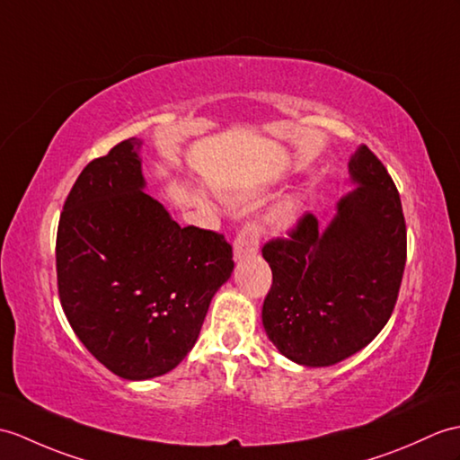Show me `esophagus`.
I'll use <instances>...</instances> for the list:
<instances>
[{"label":"esophagus","mask_w":460,"mask_h":460,"mask_svg":"<svg viewBox=\"0 0 460 460\" xmlns=\"http://www.w3.org/2000/svg\"><path fill=\"white\" fill-rule=\"evenodd\" d=\"M261 234H262L261 223H256L252 219L244 223L237 234V239H234V244H233L234 261H243V259H247V256H252L259 252Z\"/></svg>","instance_id":"34e87169"}]
</instances>
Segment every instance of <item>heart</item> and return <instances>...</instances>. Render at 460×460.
Segmentation results:
<instances>
[{"mask_svg":"<svg viewBox=\"0 0 460 460\" xmlns=\"http://www.w3.org/2000/svg\"><path fill=\"white\" fill-rule=\"evenodd\" d=\"M292 216H294V204L288 201V204H282L279 209L272 213V219L279 221V223H286Z\"/></svg>","mask_w":460,"mask_h":460,"instance_id":"1","label":"heart"}]
</instances>
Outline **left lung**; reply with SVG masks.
I'll return each mask as SVG.
<instances>
[{
  "label": "left lung",
  "mask_w": 460,
  "mask_h": 460,
  "mask_svg": "<svg viewBox=\"0 0 460 460\" xmlns=\"http://www.w3.org/2000/svg\"><path fill=\"white\" fill-rule=\"evenodd\" d=\"M349 172L358 188L339 199L325 229L305 213L288 239L262 247L272 270L264 331L304 367L335 365L367 347L398 300L408 239L396 184L367 145Z\"/></svg>",
  "instance_id": "1"
}]
</instances>
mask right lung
Listing matches in <instances>:
<instances>
[{
	"mask_svg": "<svg viewBox=\"0 0 460 460\" xmlns=\"http://www.w3.org/2000/svg\"><path fill=\"white\" fill-rule=\"evenodd\" d=\"M138 148L131 137L82 170L57 233L68 323L105 368L127 380L180 365L234 266L223 234L180 227L143 191Z\"/></svg>",
	"mask_w": 460,
	"mask_h": 460,
	"instance_id": "1",
	"label": "right lung"
}]
</instances>
